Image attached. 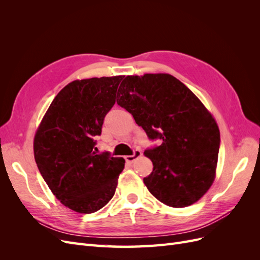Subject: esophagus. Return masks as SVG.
<instances>
[{
    "label": "esophagus",
    "instance_id": "1",
    "mask_svg": "<svg viewBox=\"0 0 260 260\" xmlns=\"http://www.w3.org/2000/svg\"><path fill=\"white\" fill-rule=\"evenodd\" d=\"M142 155V153H141V151H139V149H137V151H135V153H133V155H128L124 157V159L127 162H133L137 158H139V157Z\"/></svg>",
    "mask_w": 260,
    "mask_h": 260
}]
</instances>
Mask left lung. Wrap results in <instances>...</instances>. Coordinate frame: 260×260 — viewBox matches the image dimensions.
Wrapping results in <instances>:
<instances>
[{"instance_id": "obj_1", "label": "left lung", "mask_w": 260, "mask_h": 260, "mask_svg": "<svg viewBox=\"0 0 260 260\" xmlns=\"http://www.w3.org/2000/svg\"><path fill=\"white\" fill-rule=\"evenodd\" d=\"M117 104L133 116L149 139L161 144L146 149L152 174L143 179L165 205L182 208L206 194L216 177L220 131L200 99L169 74L127 76Z\"/></svg>"}]
</instances>
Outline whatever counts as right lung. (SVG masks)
<instances>
[{
  "mask_svg": "<svg viewBox=\"0 0 260 260\" xmlns=\"http://www.w3.org/2000/svg\"><path fill=\"white\" fill-rule=\"evenodd\" d=\"M124 76L68 83L43 116L34 140L35 159L62 205L80 214L95 212L112 200L124 168L122 157L96 154L105 115L116 102Z\"/></svg>",
  "mask_w": 260,
  "mask_h": 260,
  "instance_id": "add662e5",
  "label": "right lung"
}]
</instances>
